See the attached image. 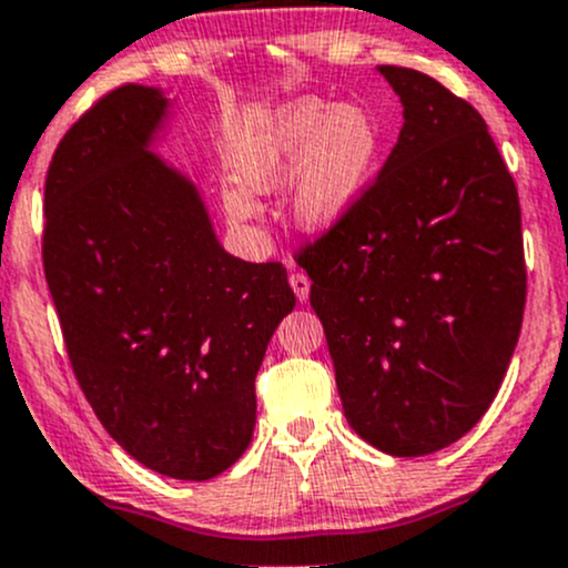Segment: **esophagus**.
Returning <instances> with one entry per match:
<instances>
[{
  "label": "esophagus",
  "instance_id": "1",
  "mask_svg": "<svg viewBox=\"0 0 568 568\" xmlns=\"http://www.w3.org/2000/svg\"><path fill=\"white\" fill-rule=\"evenodd\" d=\"M291 288H294L296 300L300 302H307V296H311V277H307L305 272H291Z\"/></svg>",
  "mask_w": 568,
  "mask_h": 568
}]
</instances>
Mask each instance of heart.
Returning a JSON list of instances; mask_svg holds the SVG:
<instances>
[{"label": "heart", "mask_w": 568, "mask_h": 568, "mask_svg": "<svg viewBox=\"0 0 568 568\" xmlns=\"http://www.w3.org/2000/svg\"><path fill=\"white\" fill-rule=\"evenodd\" d=\"M379 151V125L365 109L300 101L242 140L236 153L242 189L225 194L227 216L250 222L255 216L250 194L274 192L302 173L294 192L296 222L326 231L363 197Z\"/></svg>", "instance_id": "1"}]
</instances>
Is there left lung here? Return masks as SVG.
Masks as SVG:
<instances>
[{"label":"left lung","instance_id":"8db88e82","mask_svg":"<svg viewBox=\"0 0 568 568\" xmlns=\"http://www.w3.org/2000/svg\"><path fill=\"white\" fill-rule=\"evenodd\" d=\"M404 104L385 168L300 250L346 420L390 456L462 439L503 385L528 296L523 211L478 109L379 65Z\"/></svg>","mask_w":568,"mask_h":568}]
</instances>
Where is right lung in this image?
Segmentation results:
<instances>
[{
  "label": "right lung",
  "mask_w": 568,
  "mask_h": 568,
  "mask_svg": "<svg viewBox=\"0 0 568 568\" xmlns=\"http://www.w3.org/2000/svg\"><path fill=\"white\" fill-rule=\"evenodd\" d=\"M168 114L123 84L68 129L45 173L43 272L79 387L148 469L209 480L247 450L255 376L296 305L285 266L216 242L197 189L151 153Z\"/></svg>",
  "instance_id": "add662e5"
}]
</instances>
